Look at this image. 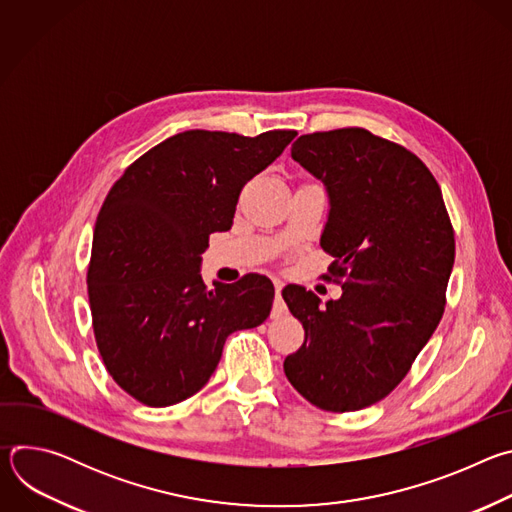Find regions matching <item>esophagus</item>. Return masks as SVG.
<instances>
[{
	"label": "esophagus",
	"instance_id": "34e87169",
	"mask_svg": "<svg viewBox=\"0 0 512 512\" xmlns=\"http://www.w3.org/2000/svg\"><path fill=\"white\" fill-rule=\"evenodd\" d=\"M281 283L279 281H275V302H273V316H281V314H285V304H283V300H281Z\"/></svg>",
	"mask_w": 512,
	"mask_h": 512
}]
</instances>
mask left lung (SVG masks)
I'll use <instances>...</instances> for the list:
<instances>
[{"instance_id": "obj_1", "label": "left lung", "mask_w": 512, "mask_h": 512, "mask_svg": "<svg viewBox=\"0 0 512 512\" xmlns=\"http://www.w3.org/2000/svg\"><path fill=\"white\" fill-rule=\"evenodd\" d=\"M291 158L326 184L330 214L320 245L334 257L326 302L302 285L283 300L304 330L283 371L312 405L358 411L409 373L446 310L456 241L442 188L403 145L362 127L300 135Z\"/></svg>"}]
</instances>
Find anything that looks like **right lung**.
<instances>
[{
	"mask_svg": "<svg viewBox=\"0 0 512 512\" xmlns=\"http://www.w3.org/2000/svg\"><path fill=\"white\" fill-rule=\"evenodd\" d=\"M298 133L190 129L145 152L111 186L87 271L93 332L113 381L150 407L198 393L235 330L267 320L273 283L247 273L206 289L200 255L229 231L243 186Z\"/></svg>",
	"mask_w": 512,
	"mask_h": 512,
	"instance_id": "1",
	"label": "right lung"
}]
</instances>
